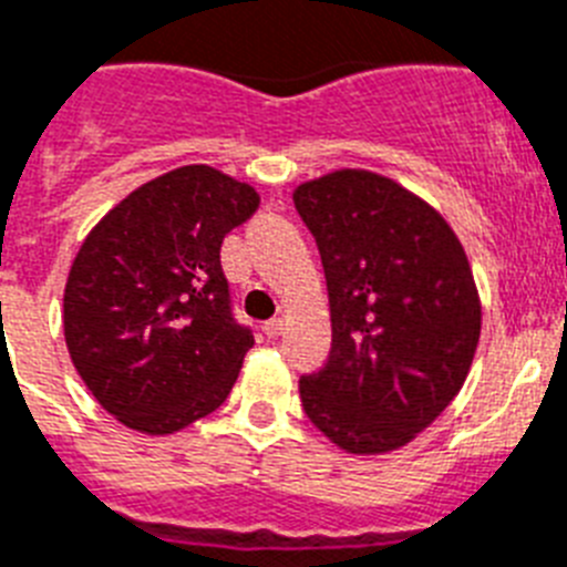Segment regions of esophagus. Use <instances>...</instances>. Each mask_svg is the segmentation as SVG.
Wrapping results in <instances>:
<instances>
[{
  "instance_id": "obj_1",
  "label": "esophagus",
  "mask_w": 567,
  "mask_h": 567,
  "mask_svg": "<svg viewBox=\"0 0 567 567\" xmlns=\"http://www.w3.org/2000/svg\"><path fill=\"white\" fill-rule=\"evenodd\" d=\"M261 331L270 337V340H276V337L282 334L285 331V320H279V317H274V320H268L265 326H261Z\"/></svg>"
}]
</instances>
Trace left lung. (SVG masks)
<instances>
[{"label": "left lung", "instance_id": "1", "mask_svg": "<svg viewBox=\"0 0 567 567\" xmlns=\"http://www.w3.org/2000/svg\"><path fill=\"white\" fill-rule=\"evenodd\" d=\"M320 247L331 354L299 380L328 441L354 455L406 446L453 403L482 334L473 270L444 216L398 181L337 169L293 189Z\"/></svg>", "mask_w": 567, "mask_h": 567}]
</instances>
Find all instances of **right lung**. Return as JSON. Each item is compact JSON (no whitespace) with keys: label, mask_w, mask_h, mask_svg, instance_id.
Here are the masks:
<instances>
[{"label":"right lung","mask_w":567,"mask_h":567,"mask_svg":"<svg viewBox=\"0 0 567 567\" xmlns=\"http://www.w3.org/2000/svg\"><path fill=\"white\" fill-rule=\"evenodd\" d=\"M259 207L207 164L146 181L100 218L69 270L71 363L123 426L173 435L216 412L254 331L233 317L221 241Z\"/></svg>","instance_id":"add662e5"}]
</instances>
